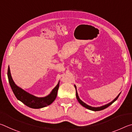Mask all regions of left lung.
I'll use <instances>...</instances> for the list:
<instances>
[{
  "label": "left lung",
  "mask_w": 132,
  "mask_h": 132,
  "mask_svg": "<svg viewBox=\"0 0 132 132\" xmlns=\"http://www.w3.org/2000/svg\"><path fill=\"white\" fill-rule=\"evenodd\" d=\"M75 88H76V86L75 85ZM120 94L117 96V97H116V98H115L114 100H113L111 102H109V103L108 104H106V105H103V106H100V107H93V106H91L88 105H87L86 104H85L84 102H82V101H81V100H80V98H79V95H78V94H77V90H76V98H77V101L79 102V103H80V104H81L82 106H83L84 107H85V108H87L88 109H90V110H91V111H98L103 110V109H105V108H108V107L109 106H110L113 103V102H114L116 101V100H117L118 99V97H119V95H120Z\"/></svg>",
  "instance_id": "left-lung-1"
}]
</instances>
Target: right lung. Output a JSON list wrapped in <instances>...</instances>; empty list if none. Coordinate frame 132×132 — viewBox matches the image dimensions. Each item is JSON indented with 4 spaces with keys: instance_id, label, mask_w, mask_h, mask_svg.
<instances>
[{
    "instance_id": "right-lung-1",
    "label": "right lung",
    "mask_w": 132,
    "mask_h": 132,
    "mask_svg": "<svg viewBox=\"0 0 132 132\" xmlns=\"http://www.w3.org/2000/svg\"><path fill=\"white\" fill-rule=\"evenodd\" d=\"M7 76L9 82L15 97L17 100L30 108L34 109L44 108L52 104L56 98L58 88L59 87V82H58L57 86L53 89L50 95L45 97H37L26 92V91L15 85L11 76L9 67L7 70Z\"/></svg>"
}]
</instances>
